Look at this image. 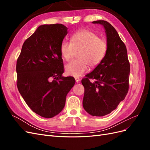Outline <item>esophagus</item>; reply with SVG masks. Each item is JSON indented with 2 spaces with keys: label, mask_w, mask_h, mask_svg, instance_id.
Wrapping results in <instances>:
<instances>
[{
  "label": "esophagus",
  "mask_w": 150,
  "mask_h": 150,
  "mask_svg": "<svg viewBox=\"0 0 150 150\" xmlns=\"http://www.w3.org/2000/svg\"><path fill=\"white\" fill-rule=\"evenodd\" d=\"M75 80H76V82L77 83H78L79 82L81 79H80L79 78H75Z\"/></svg>",
  "instance_id": "34e87169"
}]
</instances>
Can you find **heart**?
Masks as SVG:
<instances>
[{
	"label": "heart",
	"instance_id": "b5f03b06",
	"mask_svg": "<svg viewBox=\"0 0 150 150\" xmlns=\"http://www.w3.org/2000/svg\"><path fill=\"white\" fill-rule=\"evenodd\" d=\"M70 42L63 41L60 47L62 58L69 61L76 52L78 59L65 66L66 74L76 78L82 76L89 69L98 66L106 57L108 43L92 31L80 30L71 35Z\"/></svg>",
	"mask_w": 150,
	"mask_h": 150
}]
</instances>
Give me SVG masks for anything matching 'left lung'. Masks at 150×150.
Returning a JSON list of instances; mask_svg holds the SVG:
<instances>
[{
	"mask_svg": "<svg viewBox=\"0 0 150 150\" xmlns=\"http://www.w3.org/2000/svg\"><path fill=\"white\" fill-rule=\"evenodd\" d=\"M92 23L105 29L108 52L100 64L81 81L84 87L83 106L89 115L103 116L115 110L128 93L130 65L125 44L116 29L106 21ZM89 79L95 81L91 83Z\"/></svg>",
	"mask_w": 150,
	"mask_h": 150,
	"instance_id": "left-lung-1",
	"label": "left lung"
}]
</instances>
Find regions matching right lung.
I'll return each mask as SVG.
<instances>
[{
    "instance_id": "add662e5",
    "label": "right lung",
    "mask_w": 150,
    "mask_h": 150,
    "mask_svg": "<svg viewBox=\"0 0 150 150\" xmlns=\"http://www.w3.org/2000/svg\"><path fill=\"white\" fill-rule=\"evenodd\" d=\"M67 29L60 24L40 25L24 42L17 61L18 90L31 110L46 118L61 112L76 82L62 76L60 47Z\"/></svg>"
}]
</instances>
